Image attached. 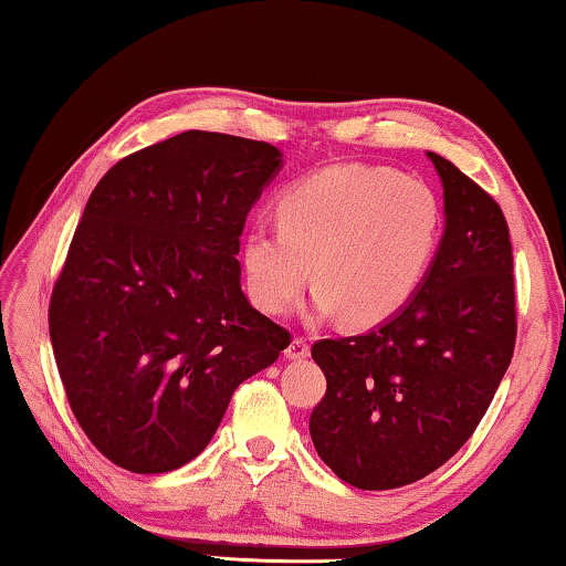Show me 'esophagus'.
I'll return each instance as SVG.
<instances>
[{
	"label": "esophagus",
	"mask_w": 566,
	"mask_h": 566,
	"mask_svg": "<svg viewBox=\"0 0 566 566\" xmlns=\"http://www.w3.org/2000/svg\"><path fill=\"white\" fill-rule=\"evenodd\" d=\"M286 359H292V361H302V359H306L310 357V344H306V339L304 337H294L292 339V344L290 347H286Z\"/></svg>",
	"instance_id": "1"
}]
</instances>
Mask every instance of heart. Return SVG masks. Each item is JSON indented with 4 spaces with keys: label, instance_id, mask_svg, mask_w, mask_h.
<instances>
[{
    "label": "heart",
    "instance_id": "obj_1",
    "mask_svg": "<svg viewBox=\"0 0 566 566\" xmlns=\"http://www.w3.org/2000/svg\"><path fill=\"white\" fill-rule=\"evenodd\" d=\"M280 222L260 219L242 239L247 292L266 314H286L312 280L314 312L377 327L415 300L434 260L442 207L397 169L334 165L292 181Z\"/></svg>",
    "mask_w": 566,
    "mask_h": 566
}]
</instances>
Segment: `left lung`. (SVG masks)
<instances>
[{
    "label": "left lung",
    "mask_w": 566,
    "mask_h": 566,
    "mask_svg": "<svg viewBox=\"0 0 566 566\" xmlns=\"http://www.w3.org/2000/svg\"><path fill=\"white\" fill-rule=\"evenodd\" d=\"M427 157L444 187V234L415 300L377 329L312 347L327 377L310 417L312 442L357 490H397L452 459L514 354L506 219L452 161Z\"/></svg>",
    "instance_id": "1"
}]
</instances>
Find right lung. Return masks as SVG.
<instances>
[{
    "label": "right lung",
    "instance_id": "add662e5",
    "mask_svg": "<svg viewBox=\"0 0 566 566\" xmlns=\"http://www.w3.org/2000/svg\"><path fill=\"white\" fill-rule=\"evenodd\" d=\"M282 169L266 142L189 129L119 159L94 187L50 302L76 421L137 474L205 452L234 389L290 332L242 292L239 237Z\"/></svg>",
    "mask_w": 566,
    "mask_h": 566
}]
</instances>
